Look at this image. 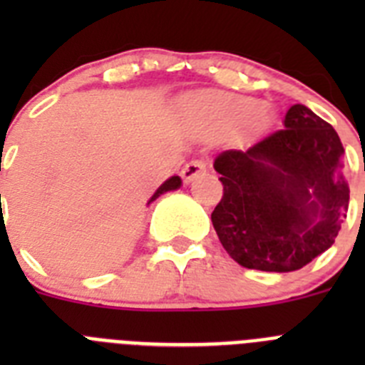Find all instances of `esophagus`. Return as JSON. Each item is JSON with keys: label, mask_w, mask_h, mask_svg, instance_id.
Returning a JSON list of instances; mask_svg holds the SVG:
<instances>
[{"label": "esophagus", "mask_w": 365, "mask_h": 365, "mask_svg": "<svg viewBox=\"0 0 365 365\" xmlns=\"http://www.w3.org/2000/svg\"><path fill=\"white\" fill-rule=\"evenodd\" d=\"M205 172H206V164L202 163V160H190V163L182 168L180 175H182V180L188 185V182H192V180L195 179V177H199Z\"/></svg>", "instance_id": "obj_1"}]
</instances>
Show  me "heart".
Returning <instances> with one entry per match:
<instances>
[{"mask_svg": "<svg viewBox=\"0 0 365 365\" xmlns=\"http://www.w3.org/2000/svg\"><path fill=\"white\" fill-rule=\"evenodd\" d=\"M182 115L188 125L202 133H222L243 124L265 120V109L259 100L228 93H195L182 104Z\"/></svg>", "mask_w": 365, "mask_h": 365, "instance_id": "1", "label": "heart"}]
</instances>
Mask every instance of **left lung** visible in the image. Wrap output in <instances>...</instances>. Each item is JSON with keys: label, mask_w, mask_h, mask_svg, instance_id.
<instances>
[{"label": "left lung", "mask_w": 365, "mask_h": 365, "mask_svg": "<svg viewBox=\"0 0 365 365\" xmlns=\"http://www.w3.org/2000/svg\"><path fill=\"white\" fill-rule=\"evenodd\" d=\"M344 146L331 124L294 104L283 130L215 157L217 237L245 269L292 272L334 243L349 206Z\"/></svg>", "instance_id": "8db88e82"}]
</instances>
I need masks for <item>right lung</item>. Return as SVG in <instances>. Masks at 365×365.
<instances>
[{"mask_svg":"<svg viewBox=\"0 0 365 365\" xmlns=\"http://www.w3.org/2000/svg\"><path fill=\"white\" fill-rule=\"evenodd\" d=\"M180 185H182V180H180V177H179V175L170 177V179H168V180H164V182H163V185L159 186V188L155 190V193H153V195H151V197H150V201H148V205H151V202H153L155 199H157V197H160V195H163V193H166V192H173V190L180 188Z\"/></svg>","mask_w":365,"mask_h":365,"instance_id":"obj_1","label":"right lung"}]
</instances>
